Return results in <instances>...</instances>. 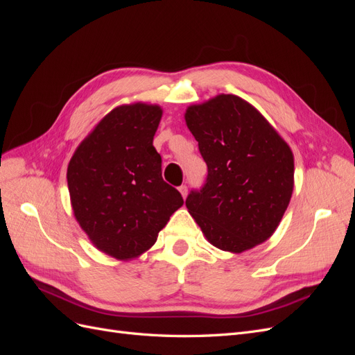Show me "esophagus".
Instances as JSON below:
<instances>
[{
    "mask_svg": "<svg viewBox=\"0 0 355 355\" xmlns=\"http://www.w3.org/2000/svg\"><path fill=\"white\" fill-rule=\"evenodd\" d=\"M179 192H180V194H182V197L187 198V194H188V188H187L185 185H182V187H179Z\"/></svg>",
    "mask_w": 355,
    "mask_h": 355,
    "instance_id": "34e87169",
    "label": "esophagus"
}]
</instances>
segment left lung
<instances>
[{"instance_id": "1", "label": "left lung", "mask_w": 355, "mask_h": 355, "mask_svg": "<svg viewBox=\"0 0 355 355\" xmlns=\"http://www.w3.org/2000/svg\"><path fill=\"white\" fill-rule=\"evenodd\" d=\"M185 121L209 170L202 189L187 198L204 237L235 254L265 243L293 194L292 149L253 105L235 94L188 106Z\"/></svg>"}]
</instances>
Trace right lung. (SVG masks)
I'll return each instance as SVG.
<instances>
[{
    "mask_svg": "<svg viewBox=\"0 0 355 355\" xmlns=\"http://www.w3.org/2000/svg\"><path fill=\"white\" fill-rule=\"evenodd\" d=\"M163 116L159 105H120L75 149L67 179L73 216L96 249L127 262L151 249L179 191L163 180L153 145Z\"/></svg>",
    "mask_w": 355,
    "mask_h": 355,
    "instance_id": "add662e5",
    "label": "right lung"
}]
</instances>
